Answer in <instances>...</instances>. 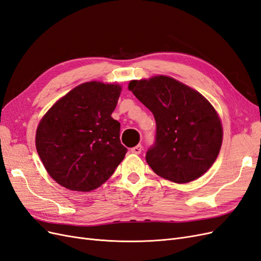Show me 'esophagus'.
<instances>
[{
	"label": "esophagus",
	"mask_w": 261,
	"mask_h": 261,
	"mask_svg": "<svg viewBox=\"0 0 261 261\" xmlns=\"http://www.w3.org/2000/svg\"><path fill=\"white\" fill-rule=\"evenodd\" d=\"M130 151H132L133 153H135V154H139L141 151H143V146H141V145H137L136 147H133V148L130 149Z\"/></svg>",
	"instance_id": "obj_1"
}]
</instances>
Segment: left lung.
Returning a JSON list of instances; mask_svg holds the SVG:
<instances>
[{
    "mask_svg": "<svg viewBox=\"0 0 261 261\" xmlns=\"http://www.w3.org/2000/svg\"><path fill=\"white\" fill-rule=\"evenodd\" d=\"M128 89L154 116V143L146 153L153 172L178 184L206 173L219 154L223 134L208 100L168 76L132 81Z\"/></svg>",
    "mask_w": 261,
    "mask_h": 261,
    "instance_id": "left-lung-1",
    "label": "left lung"
}]
</instances>
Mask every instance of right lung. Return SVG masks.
<instances>
[{
    "instance_id": "right-lung-1",
    "label": "right lung",
    "mask_w": 261,
    "mask_h": 261,
    "mask_svg": "<svg viewBox=\"0 0 261 261\" xmlns=\"http://www.w3.org/2000/svg\"><path fill=\"white\" fill-rule=\"evenodd\" d=\"M121 86H77L39 124L36 147L50 176L70 191H93L111 176L127 152L121 124L111 116Z\"/></svg>"
}]
</instances>
